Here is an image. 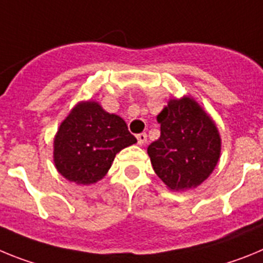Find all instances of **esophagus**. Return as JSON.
<instances>
[{
	"label": "esophagus",
	"mask_w": 263,
	"mask_h": 263,
	"mask_svg": "<svg viewBox=\"0 0 263 263\" xmlns=\"http://www.w3.org/2000/svg\"><path fill=\"white\" fill-rule=\"evenodd\" d=\"M137 141H138V145H143V143L147 141V134L146 133L137 134Z\"/></svg>",
	"instance_id": "obj_1"
}]
</instances>
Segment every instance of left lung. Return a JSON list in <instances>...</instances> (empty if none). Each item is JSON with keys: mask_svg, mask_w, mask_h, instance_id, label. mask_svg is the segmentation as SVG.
<instances>
[{"mask_svg": "<svg viewBox=\"0 0 263 263\" xmlns=\"http://www.w3.org/2000/svg\"><path fill=\"white\" fill-rule=\"evenodd\" d=\"M157 118L160 137L147 147L155 174L174 191L201 184L217 164L221 150L213 121L190 97L170 100Z\"/></svg>", "mask_w": 263, "mask_h": 263, "instance_id": "left-lung-1", "label": "left lung"}]
</instances>
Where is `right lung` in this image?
<instances>
[{"mask_svg":"<svg viewBox=\"0 0 263 263\" xmlns=\"http://www.w3.org/2000/svg\"><path fill=\"white\" fill-rule=\"evenodd\" d=\"M137 142L124 120L95 101L80 103L63 121L53 141V162L71 182L92 184L103 179L117 153Z\"/></svg>","mask_w":263,"mask_h":263,"instance_id":"obj_1","label":"right lung"}]
</instances>
